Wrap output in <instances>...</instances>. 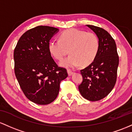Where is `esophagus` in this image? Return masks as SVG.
Returning <instances> with one entry per match:
<instances>
[{"label":"esophagus","mask_w":132,"mask_h":132,"mask_svg":"<svg viewBox=\"0 0 132 132\" xmlns=\"http://www.w3.org/2000/svg\"><path fill=\"white\" fill-rule=\"evenodd\" d=\"M67 73H68V74H69V76H70V75H72V73H73V72H72V71L71 70H70V69H68V70H67Z\"/></svg>","instance_id":"1"}]
</instances>
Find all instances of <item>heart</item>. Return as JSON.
Instances as JSON below:
<instances>
[{"instance_id":"1","label":"heart","mask_w":132,"mask_h":132,"mask_svg":"<svg viewBox=\"0 0 132 132\" xmlns=\"http://www.w3.org/2000/svg\"><path fill=\"white\" fill-rule=\"evenodd\" d=\"M100 48L97 35L93 32L69 29L60 34V40H52L48 50L55 59L61 60L69 53L70 55L60 62V65L76 67L91 64L97 57Z\"/></svg>"}]
</instances>
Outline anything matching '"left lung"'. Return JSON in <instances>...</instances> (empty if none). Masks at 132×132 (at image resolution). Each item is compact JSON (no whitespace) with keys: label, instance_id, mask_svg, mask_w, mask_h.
Listing matches in <instances>:
<instances>
[{"label":"left lung","instance_id":"left-lung-1","mask_svg":"<svg viewBox=\"0 0 132 132\" xmlns=\"http://www.w3.org/2000/svg\"><path fill=\"white\" fill-rule=\"evenodd\" d=\"M87 26L97 35L100 48L94 61L80 70L83 81L78 90L84 98L94 102L105 98L113 88L119 57L115 40L107 31L97 26Z\"/></svg>","mask_w":132,"mask_h":132}]
</instances>
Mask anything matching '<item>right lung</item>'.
Listing matches in <instances>:
<instances>
[{
  "label": "right lung",
  "mask_w": 132,
  "mask_h": 132,
  "mask_svg": "<svg viewBox=\"0 0 132 132\" xmlns=\"http://www.w3.org/2000/svg\"><path fill=\"white\" fill-rule=\"evenodd\" d=\"M59 29L40 26L25 32L14 49V71L20 88L29 100L47 105L55 100L66 69L57 65L48 44Z\"/></svg>",
  "instance_id": "add662e5"
}]
</instances>
